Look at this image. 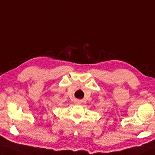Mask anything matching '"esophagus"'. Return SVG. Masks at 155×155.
<instances>
[{
    "label": "esophagus",
    "instance_id": "obj_1",
    "mask_svg": "<svg viewBox=\"0 0 155 155\" xmlns=\"http://www.w3.org/2000/svg\"><path fill=\"white\" fill-rule=\"evenodd\" d=\"M77 102H78V104H79V103H80V102H79V101H77Z\"/></svg>",
    "mask_w": 155,
    "mask_h": 155
}]
</instances>
